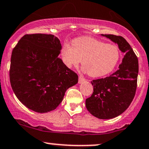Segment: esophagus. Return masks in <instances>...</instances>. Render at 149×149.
Segmentation results:
<instances>
[{
  "mask_svg": "<svg viewBox=\"0 0 149 149\" xmlns=\"http://www.w3.org/2000/svg\"><path fill=\"white\" fill-rule=\"evenodd\" d=\"M85 80H85V78H83V77L81 76H79V78H78V82H79L80 84V83H82V82H85Z\"/></svg>",
  "mask_w": 149,
  "mask_h": 149,
  "instance_id": "34e87169",
  "label": "esophagus"
}]
</instances>
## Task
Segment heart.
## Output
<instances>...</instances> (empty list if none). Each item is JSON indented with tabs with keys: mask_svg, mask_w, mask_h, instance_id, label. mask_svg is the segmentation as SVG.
I'll list each match as a JSON object with an SVG mask.
<instances>
[{
	"mask_svg": "<svg viewBox=\"0 0 149 149\" xmlns=\"http://www.w3.org/2000/svg\"><path fill=\"white\" fill-rule=\"evenodd\" d=\"M61 57L67 67H78L82 60L83 69L89 76L101 77L113 71L119 62L118 48L91 37L74 39L72 46L64 44Z\"/></svg>",
	"mask_w": 149,
	"mask_h": 149,
	"instance_id": "1",
	"label": "heart"
}]
</instances>
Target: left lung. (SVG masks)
I'll return each instance as SVG.
<instances>
[{
  "instance_id": "1",
  "label": "left lung",
  "mask_w": 149,
  "mask_h": 149,
  "mask_svg": "<svg viewBox=\"0 0 149 149\" xmlns=\"http://www.w3.org/2000/svg\"><path fill=\"white\" fill-rule=\"evenodd\" d=\"M115 43L124 54L119 69L109 77L92 80L94 92L85 101L87 110L101 119L121 114L135 95L139 64L138 59L127 41L121 36L103 35Z\"/></svg>"
}]
</instances>
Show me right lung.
<instances>
[{
  "label": "right lung",
  "mask_w": 149,
  "mask_h": 149,
  "mask_svg": "<svg viewBox=\"0 0 149 149\" xmlns=\"http://www.w3.org/2000/svg\"><path fill=\"white\" fill-rule=\"evenodd\" d=\"M60 39L53 35H26L12 51L10 80L18 99L39 113L54 110L78 76L59 57Z\"/></svg>",
  "instance_id": "obj_1"
}]
</instances>
